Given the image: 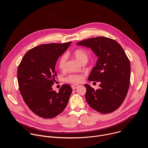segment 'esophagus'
I'll return each instance as SVG.
<instances>
[{"label":"esophagus","instance_id":"1","mask_svg":"<svg viewBox=\"0 0 148 148\" xmlns=\"http://www.w3.org/2000/svg\"><path fill=\"white\" fill-rule=\"evenodd\" d=\"M78 87V85H73V86H71V88H72L73 90H75V89H76Z\"/></svg>","mask_w":148,"mask_h":148}]
</instances>
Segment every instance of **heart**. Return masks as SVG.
I'll list each match as a JSON object with an SVG mask.
<instances>
[{
    "label": "heart",
    "mask_w": 148,
    "mask_h": 148,
    "mask_svg": "<svg viewBox=\"0 0 148 148\" xmlns=\"http://www.w3.org/2000/svg\"><path fill=\"white\" fill-rule=\"evenodd\" d=\"M71 54L75 57L80 63L87 62L88 55L87 52L82 49H77L72 51ZM66 57L65 56H61L58 61V67L60 70H64L66 69ZM84 76L81 74H72L64 78L66 82L71 84H78L82 81Z\"/></svg>",
    "instance_id": "obj_1"
}]
</instances>
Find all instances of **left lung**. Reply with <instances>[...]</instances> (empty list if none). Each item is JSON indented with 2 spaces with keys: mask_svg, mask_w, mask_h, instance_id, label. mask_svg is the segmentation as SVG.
Listing matches in <instances>:
<instances>
[{
  "mask_svg": "<svg viewBox=\"0 0 148 148\" xmlns=\"http://www.w3.org/2000/svg\"><path fill=\"white\" fill-rule=\"evenodd\" d=\"M77 45L91 48L98 57L88 80L100 82V88L95 90L88 84H85L86 101L99 112H112L121 106L129 90V58L121 46L110 38L96 37L78 42Z\"/></svg>",
  "mask_w": 148,
  "mask_h": 148,
  "instance_id": "obj_1",
  "label": "left lung"
}]
</instances>
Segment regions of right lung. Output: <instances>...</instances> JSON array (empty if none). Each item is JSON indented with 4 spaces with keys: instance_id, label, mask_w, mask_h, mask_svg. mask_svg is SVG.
<instances>
[{
    "instance_id": "1",
    "label": "right lung",
    "mask_w": 148,
    "mask_h": 148,
    "mask_svg": "<svg viewBox=\"0 0 148 148\" xmlns=\"http://www.w3.org/2000/svg\"><path fill=\"white\" fill-rule=\"evenodd\" d=\"M71 42L39 45L29 50L17 69L18 88L30 110L43 118L59 115L68 104L72 88L63 84L56 92L52 88L57 73L55 66L58 58Z\"/></svg>"
}]
</instances>
